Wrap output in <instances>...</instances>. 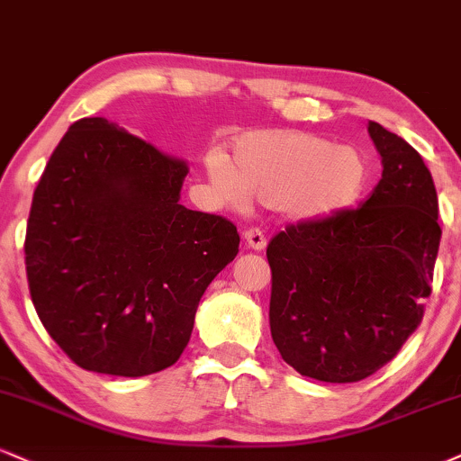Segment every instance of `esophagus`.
I'll use <instances>...</instances> for the list:
<instances>
[{
	"instance_id": "esophagus-1",
	"label": "esophagus",
	"mask_w": 461,
	"mask_h": 461,
	"mask_svg": "<svg viewBox=\"0 0 461 461\" xmlns=\"http://www.w3.org/2000/svg\"><path fill=\"white\" fill-rule=\"evenodd\" d=\"M242 238H245L247 247L253 249V251H262L266 247V234L259 227H249V230L242 231Z\"/></svg>"
}]
</instances>
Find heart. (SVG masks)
I'll return each instance as SVG.
<instances>
[{
	"mask_svg": "<svg viewBox=\"0 0 461 461\" xmlns=\"http://www.w3.org/2000/svg\"><path fill=\"white\" fill-rule=\"evenodd\" d=\"M208 165L230 195L281 203L303 221L330 219L352 208L369 177L357 148L301 131L245 132L234 141L230 163L212 154Z\"/></svg>",
	"mask_w": 461,
	"mask_h": 461,
	"instance_id": "b5f03b06",
	"label": "heart"
}]
</instances>
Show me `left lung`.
Wrapping results in <instances>:
<instances>
[{"label":"left lung","instance_id":"1","mask_svg":"<svg viewBox=\"0 0 461 461\" xmlns=\"http://www.w3.org/2000/svg\"><path fill=\"white\" fill-rule=\"evenodd\" d=\"M382 177L358 208L270 238V335L287 365L320 382H360L397 357L431 294L438 195L420 154L369 122Z\"/></svg>","mask_w":461,"mask_h":461}]
</instances>
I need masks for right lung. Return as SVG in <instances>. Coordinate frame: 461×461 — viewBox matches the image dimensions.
Segmentation results:
<instances>
[{
    "label": "right lung",
    "mask_w": 461,
    "mask_h": 461,
    "mask_svg": "<svg viewBox=\"0 0 461 461\" xmlns=\"http://www.w3.org/2000/svg\"><path fill=\"white\" fill-rule=\"evenodd\" d=\"M185 158L83 118L34 191L25 270L38 318L66 357L96 374L171 367L191 339L202 294L236 258L221 214L177 203Z\"/></svg>",
    "instance_id": "add662e5"
}]
</instances>
